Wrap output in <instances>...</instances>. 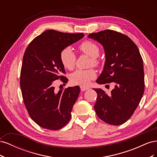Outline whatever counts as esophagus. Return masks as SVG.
<instances>
[{
	"label": "esophagus",
	"instance_id": "obj_1",
	"mask_svg": "<svg viewBox=\"0 0 157 157\" xmlns=\"http://www.w3.org/2000/svg\"><path fill=\"white\" fill-rule=\"evenodd\" d=\"M89 88H90L86 87V86H80V90H81V91H85V90H87Z\"/></svg>",
	"mask_w": 157,
	"mask_h": 157
}]
</instances>
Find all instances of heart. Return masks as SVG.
<instances>
[{"mask_svg": "<svg viewBox=\"0 0 157 157\" xmlns=\"http://www.w3.org/2000/svg\"><path fill=\"white\" fill-rule=\"evenodd\" d=\"M79 50L82 53L91 57L90 64L98 67L100 65V59L98 57L99 55V48L94 42L85 40L79 45ZM59 58L63 66L67 69H73L77 60V57L70 47H65L61 51ZM96 77V73L93 69H77L70 75L69 79L71 83L75 85L86 86Z\"/></svg>", "mask_w": 157, "mask_h": 157, "instance_id": "heart-1", "label": "heart"}]
</instances>
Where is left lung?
<instances>
[{"label":"left lung","mask_w":157,"mask_h":157,"mask_svg":"<svg viewBox=\"0 0 157 157\" xmlns=\"http://www.w3.org/2000/svg\"><path fill=\"white\" fill-rule=\"evenodd\" d=\"M101 43L105 53L103 72L97 80L100 84L113 82L110 94L101 88L97 92L95 111L101 120L111 125L124 124L134 114L145 89L143 59L131 39L111 29L88 35Z\"/></svg>","instance_id":"1"}]
</instances>
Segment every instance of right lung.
Returning a JSON list of instances; mask_svg holds the SVG:
<instances>
[{
	"mask_svg": "<svg viewBox=\"0 0 157 157\" xmlns=\"http://www.w3.org/2000/svg\"><path fill=\"white\" fill-rule=\"evenodd\" d=\"M83 33L46 30L33 39L23 55L20 87L25 106L32 120L39 126L57 130L69 122L80 93L78 86L57 92V80L68 79L61 63V51L84 37Z\"/></svg>",
	"mask_w": 157,
	"mask_h": 157,
	"instance_id": "1",
	"label": "right lung"
}]
</instances>
